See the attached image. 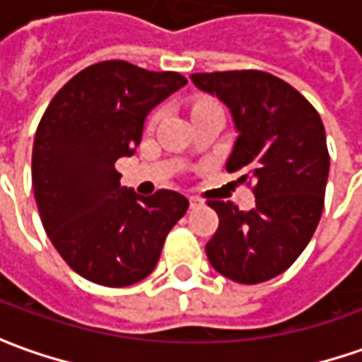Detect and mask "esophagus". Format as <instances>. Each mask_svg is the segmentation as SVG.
Segmentation results:
<instances>
[{
	"mask_svg": "<svg viewBox=\"0 0 362 362\" xmlns=\"http://www.w3.org/2000/svg\"><path fill=\"white\" fill-rule=\"evenodd\" d=\"M189 207H191V209L202 207V199H197V197H189Z\"/></svg>",
	"mask_w": 362,
	"mask_h": 362,
	"instance_id": "obj_1",
	"label": "esophagus"
}]
</instances>
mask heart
<instances>
[{
  "label": "heart",
  "mask_w": 362,
  "mask_h": 362,
  "mask_svg": "<svg viewBox=\"0 0 362 362\" xmlns=\"http://www.w3.org/2000/svg\"><path fill=\"white\" fill-rule=\"evenodd\" d=\"M209 105H214V103H199V105H195V108H197V106H209Z\"/></svg>",
  "instance_id": "obj_1"
}]
</instances>
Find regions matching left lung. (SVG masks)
Returning a JSON list of instances; mask_svg holds the SVG:
<instances>
[{
  "label": "left lung",
  "instance_id": "obj_1",
  "mask_svg": "<svg viewBox=\"0 0 362 362\" xmlns=\"http://www.w3.org/2000/svg\"><path fill=\"white\" fill-rule=\"evenodd\" d=\"M193 84L230 108L238 139L226 169L254 183L256 207L209 199L219 228L205 245L209 264L240 284L286 272L322 216L330 157L325 124L288 82L262 70L191 74Z\"/></svg>",
  "mask_w": 362,
  "mask_h": 362
}]
</instances>
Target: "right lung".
<instances>
[{"instance_id":"add662e5","label":"right lung","mask_w":362,"mask_h":362,"mask_svg":"<svg viewBox=\"0 0 362 362\" xmlns=\"http://www.w3.org/2000/svg\"><path fill=\"white\" fill-rule=\"evenodd\" d=\"M187 84L124 60L92 64L68 80L37 124L32 185L49 242L94 284L122 288L155 270L189 202L177 191L136 195L115 163L141 143L146 115Z\"/></svg>"}]
</instances>
